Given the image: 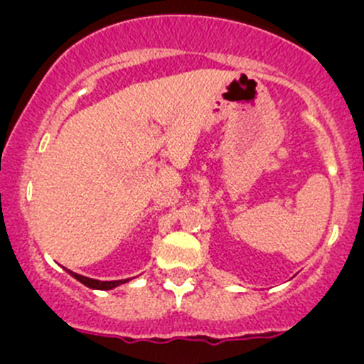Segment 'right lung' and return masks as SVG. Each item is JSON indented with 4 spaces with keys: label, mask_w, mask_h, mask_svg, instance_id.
I'll return each instance as SVG.
<instances>
[{
    "label": "right lung",
    "mask_w": 364,
    "mask_h": 364,
    "mask_svg": "<svg viewBox=\"0 0 364 364\" xmlns=\"http://www.w3.org/2000/svg\"><path fill=\"white\" fill-rule=\"evenodd\" d=\"M67 271H68L70 277L75 278L77 282H80V284L86 285V287H90V289H97V291H111V289L117 287V285H123V284H127V282H128V278H127V280L102 282V280H95V278L82 277V274H77V273H73V271H70V269H67Z\"/></svg>",
    "instance_id": "right-lung-1"
}]
</instances>
